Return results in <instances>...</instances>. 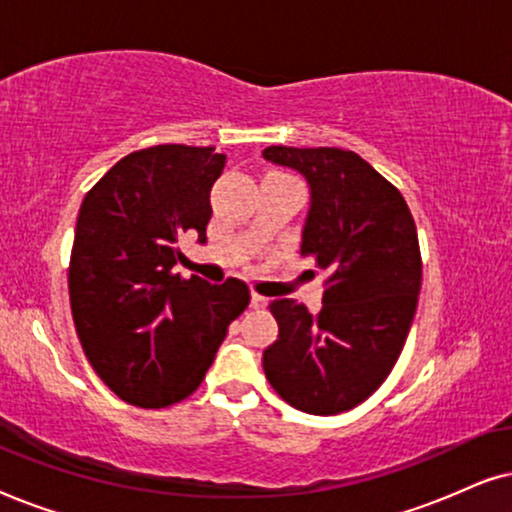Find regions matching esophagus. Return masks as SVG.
Segmentation results:
<instances>
[{
    "label": "esophagus",
    "instance_id": "obj_1",
    "mask_svg": "<svg viewBox=\"0 0 512 512\" xmlns=\"http://www.w3.org/2000/svg\"><path fill=\"white\" fill-rule=\"evenodd\" d=\"M265 305H268V298H263L261 293H251V307H254V310H263Z\"/></svg>",
    "mask_w": 512,
    "mask_h": 512
}]
</instances>
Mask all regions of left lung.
<instances>
[{
  "label": "left lung",
  "mask_w": 512,
  "mask_h": 512,
  "mask_svg": "<svg viewBox=\"0 0 512 512\" xmlns=\"http://www.w3.org/2000/svg\"><path fill=\"white\" fill-rule=\"evenodd\" d=\"M263 158L310 184L300 254L326 272L317 317L291 298L270 303L279 335L265 377L296 410L340 415L380 389L408 340L422 289L415 219L359 153L268 146Z\"/></svg>",
  "instance_id": "8db88e82"
}]
</instances>
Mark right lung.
<instances>
[{
  "mask_svg": "<svg viewBox=\"0 0 512 512\" xmlns=\"http://www.w3.org/2000/svg\"><path fill=\"white\" fill-rule=\"evenodd\" d=\"M223 167L214 146H151L118 160L81 202L69 258L76 333L102 382L137 408L191 396L249 305L240 279L212 286L172 272L181 235L207 240Z\"/></svg>",
  "mask_w": 512,
  "mask_h": 512,
  "instance_id": "add662e5",
  "label": "right lung"
}]
</instances>
